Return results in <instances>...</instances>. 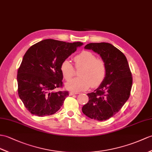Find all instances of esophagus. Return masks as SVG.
Segmentation results:
<instances>
[{
    "label": "esophagus",
    "mask_w": 152,
    "mask_h": 152,
    "mask_svg": "<svg viewBox=\"0 0 152 152\" xmlns=\"http://www.w3.org/2000/svg\"><path fill=\"white\" fill-rule=\"evenodd\" d=\"M79 94V93H75V92H70L69 93L70 96H72V95H74V94Z\"/></svg>",
    "instance_id": "obj_1"
}]
</instances>
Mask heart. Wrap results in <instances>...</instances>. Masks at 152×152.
<instances>
[{
  "label": "heart",
  "instance_id": "b5f03b06",
  "mask_svg": "<svg viewBox=\"0 0 152 152\" xmlns=\"http://www.w3.org/2000/svg\"><path fill=\"white\" fill-rule=\"evenodd\" d=\"M76 68L83 67L79 74L80 77L66 84V89L72 91H86L92 86L97 87L103 83L107 74V67L103 59L96 58L93 52L82 51L75 56ZM60 70L63 77L70 81L75 76V69L69 59L63 61Z\"/></svg>",
  "mask_w": 152,
  "mask_h": 152
}]
</instances>
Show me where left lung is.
I'll list each match as a JSON object with an SVG mask.
<instances>
[{
    "mask_svg": "<svg viewBox=\"0 0 152 152\" xmlns=\"http://www.w3.org/2000/svg\"><path fill=\"white\" fill-rule=\"evenodd\" d=\"M100 54L107 67L106 77L94 92L88 93L89 102L82 107L88 117L105 121L121 110L128 100L133 78L125 55L108 43H91L85 47Z\"/></svg>",
    "mask_w": 152,
    "mask_h": 152,
    "instance_id": "8db88e82",
    "label": "left lung"
}]
</instances>
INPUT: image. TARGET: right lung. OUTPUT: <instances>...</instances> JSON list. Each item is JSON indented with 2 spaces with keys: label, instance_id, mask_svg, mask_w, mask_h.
I'll return each instance as SVG.
<instances>
[{
  "label": "right lung",
  "instance_id": "1",
  "mask_svg": "<svg viewBox=\"0 0 152 152\" xmlns=\"http://www.w3.org/2000/svg\"><path fill=\"white\" fill-rule=\"evenodd\" d=\"M82 45L48 39L28 48L17 72V83L20 99L31 114L51 115L61 108L69 91H55L63 87L60 66Z\"/></svg>",
  "mask_w": 152,
  "mask_h": 152
}]
</instances>
